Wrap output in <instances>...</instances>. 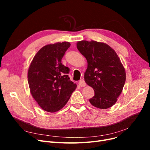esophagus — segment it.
Wrapping results in <instances>:
<instances>
[{
	"label": "esophagus",
	"mask_w": 150,
	"mask_h": 150,
	"mask_svg": "<svg viewBox=\"0 0 150 150\" xmlns=\"http://www.w3.org/2000/svg\"><path fill=\"white\" fill-rule=\"evenodd\" d=\"M79 85L81 86V87H84V86L86 85V82L84 81V80L82 79V80H80V81H79Z\"/></svg>",
	"instance_id": "1"
}]
</instances>
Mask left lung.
Listing matches in <instances>:
<instances>
[{"mask_svg": "<svg viewBox=\"0 0 150 150\" xmlns=\"http://www.w3.org/2000/svg\"><path fill=\"white\" fill-rule=\"evenodd\" d=\"M77 49L87 59L85 82L93 89L92 105L100 109L112 106L122 92L125 70L116 52L108 44L95 41H81Z\"/></svg>", "mask_w": 150, "mask_h": 150, "instance_id": "left-lung-1", "label": "left lung"}]
</instances>
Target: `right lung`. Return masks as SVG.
<instances>
[{"instance_id":"obj_1","label":"right lung","mask_w":150,"mask_h":150,"mask_svg":"<svg viewBox=\"0 0 150 150\" xmlns=\"http://www.w3.org/2000/svg\"><path fill=\"white\" fill-rule=\"evenodd\" d=\"M70 45L63 42L43 47L30 66L28 82L31 93L45 111L54 112L62 109L76 88L69 77V68L61 62Z\"/></svg>"}]
</instances>
